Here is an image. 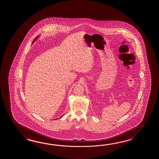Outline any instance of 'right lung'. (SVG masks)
I'll return each instance as SVG.
<instances>
[{"label": "right lung", "mask_w": 159, "mask_h": 159, "mask_svg": "<svg viewBox=\"0 0 159 159\" xmlns=\"http://www.w3.org/2000/svg\"><path fill=\"white\" fill-rule=\"evenodd\" d=\"M39 35H38V36H37V37H36V38H35V39H34V40H33V43H34V42H35V40H36V39H38V38H39ZM62 116H61V117H62Z\"/></svg>", "instance_id": "1"}]
</instances>
